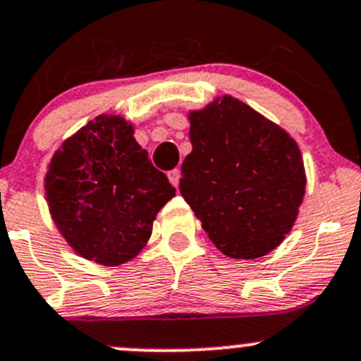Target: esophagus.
<instances>
[{
  "instance_id": "34e87169",
  "label": "esophagus",
  "mask_w": 361,
  "mask_h": 361,
  "mask_svg": "<svg viewBox=\"0 0 361 361\" xmlns=\"http://www.w3.org/2000/svg\"><path fill=\"white\" fill-rule=\"evenodd\" d=\"M180 176H181L180 169H173L167 173V178H169V181L174 185V187H178V185H180Z\"/></svg>"
}]
</instances>
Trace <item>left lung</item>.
Instances as JSON below:
<instances>
[{
    "instance_id": "obj_1",
    "label": "left lung",
    "mask_w": 361,
    "mask_h": 361,
    "mask_svg": "<svg viewBox=\"0 0 361 361\" xmlns=\"http://www.w3.org/2000/svg\"><path fill=\"white\" fill-rule=\"evenodd\" d=\"M180 192L225 257L253 260L292 231L305 194L297 141L228 94L188 111Z\"/></svg>"
}]
</instances>
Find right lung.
I'll use <instances>...</instances> for the list:
<instances>
[{
	"label": "right lung",
	"mask_w": 361,
	"mask_h": 361,
	"mask_svg": "<svg viewBox=\"0 0 361 361\" xmlns=\"http://www.w3.org/2000/svg\"><path fill=\"white\" fill-rule=\"evenodd\" d=\"M50 216L85 260L115 267L147 246L176 188L152 166L122 115H97L61 143L47 167Z\"/></svg>",
	"instance_id": "right-lung-1"
}]
</instances>
